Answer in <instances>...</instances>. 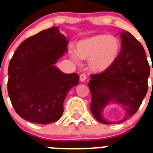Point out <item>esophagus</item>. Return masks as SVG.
I'll use <instances>...</instances> for the list:
<instances>
[{
  "label": "esophagus",
  "mask_w": 153,
  "mask_h": 153,
  "mask_svg": "<svg viewBox=\"0 0 153 153\" xmlns=\"http://www.w3.org/2000/svg\"><path fill=\"white\" fill-rule=\"evenodd\" d=\"M87 79V75H85V74H81L80 75V81H84L85 80Z\"/></svg>",
  "instance_id": "obj_1"
}]
</instances>
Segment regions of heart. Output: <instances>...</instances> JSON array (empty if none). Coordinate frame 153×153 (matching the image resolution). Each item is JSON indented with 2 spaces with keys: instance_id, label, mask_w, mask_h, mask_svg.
I'll list each match as a JSON object with an SVG mask.
<instances>
[{
  "instance_id": "heart-1",
  "label": "heart",
  "mask_w": 153,
  "mask_h": 153,
  "mask_svg": "<svg viewBox=\"0 0 153 153\" xmlns=\"http://www.w3.org/2000/svg\"><path fill=\"white\" fill-rule=\"evenodd\" d=\"M120 48L117 37L101 34L80 40L77 43L76 52L72 51L70 56L77 63H79L81 59L88 60L90 70L102 72L115 62Z\"/></svg>"
}]
</instances>
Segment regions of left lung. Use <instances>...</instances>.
<instances>
[{"label":"left lung","mask_w":153,"mask_h":153,"mask_svg":"<svg viewBox=\"0 0 153 153\" xmlns=\"http://www.w3.org/2000/svg\"><path fill=\"white\" fill-rule=\"evenodd\" d=\"M121 51L107 70L90 75L88 86L92 96L90 110L103 124L120 123L137 112L148 90L149 65L144 48L130 33H120ZM120 104L125 110L121 121L109 122L102 111L109 103Z\"/></svg>","instance_id":"8db88e82"}]
</instances>
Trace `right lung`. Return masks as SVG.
Instances as JSON below:
<instances>
[{"label": "right lung", "mask_w": 153, "mask_h": 153, "mask_svg": "<svg viewBox=\"0 0 153 153\" xmlns=\"http://www.w3.org/2000/svg\"><path fill=\"white\" fill-rule=\"evenodd\" d=\"M69 41L57 27L44 30L21 43L10 60L7 90L16 112L30 122L57 121L76 73L65 74L54 66L67 51Z\"/></svg>", "instance_id": "right-lung-1"}]
</instances>
